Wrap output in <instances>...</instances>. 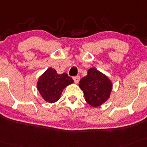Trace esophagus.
Segmentation results:
<instances>
[{
  "mask_svg": "<svg viewBox=\"0 0 147 147\" xmlns=\"http://www.w3.org/2000/svg\"><path fill=\"white\" fill-rule=\"evenodd\" d=\"M73 79L75 84H78L79 80H80V77H79V76H76V77H73Z\"/></svg>",
  "mask_w": 147,
  "mask_h": 147,
  "instance_id": "obj_1",
  "label": "esophagus"
}]
</instances>
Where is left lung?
I'll return each mask as SVG.
<instances>
[{
  "label": "left lung",
  "mask_w": 147,
  "mask_h": 147,
  "mask_svg": "<svg viewBox=\"0 0 147 147\" xmlns=\"http://www.w3.org/2000/svg\"><path fill=\"white\" fill-rule=\"evenodd\" d=\"M79 86L84 92L86 102L94 107L108 99L112 88L107 77L95 68L88 70L87 76L81 79Z\"/></svg>",
  "instance_id": "obj_1"
}]
</instances>
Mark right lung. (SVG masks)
<instances>
[{"mask_svg": "<svg viewBox=\"0 0 147 147\" xmlns=\"http://www.w3.org/2000/svg\"><path fill=\"white\" fill-rule=\"evenodd\" d=\"M73 82L66 73L58 75L55 69L50 68L40 77L37 87L46 101L54 102L59 100L63 90Z\"/></svg>", "mask_w": 147, "mask_h": 147, "instance_id": "add662e5", "label": "right lung"}]
</instances>
